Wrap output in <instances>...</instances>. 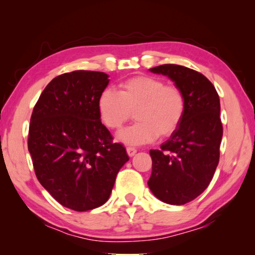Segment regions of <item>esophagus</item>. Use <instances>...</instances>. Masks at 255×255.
Returning a JSON list of instances; mask_svg holds the SVG:
<instances>
[{"label":"esophagus","mask_w":255,"mask_h":255,"mask_svg":"<svg viewBox=\"0 0 255 255\" xmlns=\"http://www.w3.org/2000/svg\"><path fill=\"white\" fill-rule=\"evenodd\" d=\"M126 150H127V154H128L130 157L133 156V155H135V154L137 153V149L133 148V147H127Z\"/></svg>","instance_id":"esophagus-1"}]
</instances>
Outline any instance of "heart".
Instances as JSON below:
<instances>
[{"mask_svg": "<svg viewBox=\"0 0 255 255\" xmlns=\"http://www.w3.org/2000/svg\"><path fill=\"white\" fill-rule=\"evenodd\" d=\"M98 114L108 129L122 128L135 115L136 124L120 130L117 139L127 145L152 143L171 136L180 126L185 99L176 85H165L155 76L138 75L123 81L118 93L105 89L97 101Z\"/></svg>", "mask_w": 255, "mask_h": 255, "instance_id": "1", "label": "heart"}]
</instances>
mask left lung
Segmentation results:
<instances>
[{"label": "left lung", "instance_id": "1", "mask_svg": "<svg viewBox=\"0 0 255 255\" xmlns=\"http://www.w3.org/2000/svg\"><path fill=\"white\" fill-rule=\"evenodd\" d=\"M174 82L185 99L184 116L161 149H152L153 195L169 205H184L201 195L219 162L223 137L221 102L211 82L191 68L164 64L149 68Z\"/></svg>", "mask_w": 255, "mask_h": 255}]
</instances>
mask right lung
Here are the masks:
<instances>
[{
    "instance_id": "obj_1",
    "label": "right lung",
    "mask_w": 255,
    "mask_h": 255,
    "mask_svg": "<svg viewBox=\"0 0 255 255\" xmlns=\"http://www.w3.org/2000/svg\"><path fill=\"white\" fill-rule=\"evenodd\" d=\"M102 72L65 73L46 86L30 119L28 149L37 179L60 205L75 211L102 206L128 162L112 143L97 101L109 84Z\"/></svg>"
}]
</instances>
